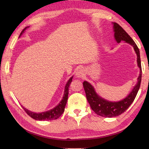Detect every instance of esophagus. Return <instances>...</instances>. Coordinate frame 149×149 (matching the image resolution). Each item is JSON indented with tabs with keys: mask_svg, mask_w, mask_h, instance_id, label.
<instances>
[{
	"mask_svg": "<svg viewBox=\"0 0 149 149\" xmlns=\"http://www.w3.org/2000/svg\"><path fill=\"white\" fill-rule=\"evenodd\" d=\"M84 75V69L82 68H79L77 70H76V76L77 78H82L83 77Z\"/></svg>",
	"mask_w": 149,
	"mask_h": 149,
	"instance_id": "34e87169",
	"label": "esophagus"
}]
</instances>
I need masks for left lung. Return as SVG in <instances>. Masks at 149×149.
<instances>
[{"label": "left lung", "instance_id": "left-lung-1", "mask_svg": "<svg viewBox=\"0 0 149 149\" xmlns=\"http://www.w3.org/2000/svg\"><path fill=\"white\" fill-rule=\"evenodd\" d=\"M114 39L118 43L124 41L131 45L137 55V66L140 70L139 75L137 78V84L134 86L132 90L123 100L119 101H109L102 97L96 93L93 86L89 82L84 81L83 87L86 93L87 100L93 111L97 115L104 118H113L119 116L128 109L136 97L140 88L142 78V68L140 52L136 43L127 33L115 22H112Z\"/></svg>", "mask_w": 149, "mask_h": 149}]
</instances>
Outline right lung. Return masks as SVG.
I'll use <instances>...</instances> for the list:
<instances>
[{"instance_id":"obj_1","label":"right lung","mask_w":149,"mask_h":149,"mask_svg":"<svg viewBox=\"0 0 149 149\" xmlns=\"http://www.w3.org/2000/svg\"><path fill=\"white\" fill-rule=\"evenodd\" d=\"M29 26H26L23 30L22 31V32L19 36H20L24 33L25 30L29 28ZM73 76H71V77L68 80V81L65 86V90H64V94L63 96L61 101L58 103V104L54 107L53 109H49L48 111L42 112H34L31 111L27 109H26L23 106L22 107L24 108L25 111L26 112L29 116H30L31 118H33L35 120H55L57 119L65 111V106L66 104V102L68 101V91H69V87L70 86V84L72 81V79H73Z\"/></svg>"}]
</instances>
